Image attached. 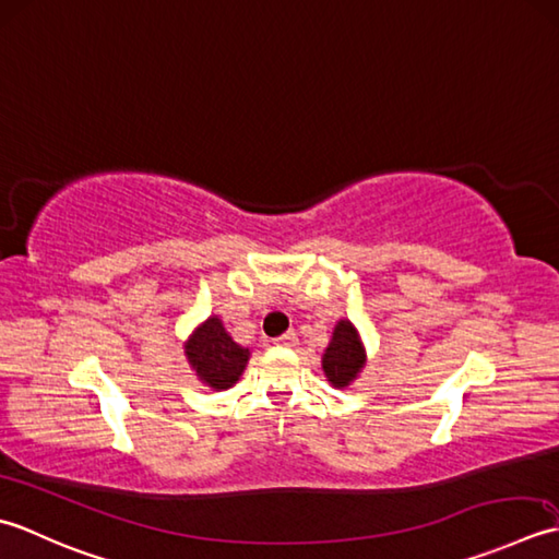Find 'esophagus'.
I'll return each instance as SVG.
<instances>
[{
    "mask_svg": "<svg viewBox=\"0 0 559 559\" xmlns=\"http://www.w3.org/2000/svg\"><path fill=\"white\" fill-rule=\"evenodd\" d=\"M296 343H299V335H296L294 330H289V333L275 337V345H282V347H294Z\"/></svg>",
    "mask_w": 559,
    "mask_h": 559,
    "instance_id": "34e87169",
    "label": "esophagus"
}]
</instances>
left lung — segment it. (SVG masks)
<instances>
[{"label":"left lung","instance_id":"8db88e82","mask_svg":"<svg viewBox=\"0 0 559 559\" xmlns=\"http://www.w3.org/2000/svg\"><path fill=\"white\" fill-rule=\"evenodd\" d=\"M364 367V349L359 345L357 330L352 328L349 321H340L335 333H333V343L328 345L325 355H323V371L328 376V381L343 389Z\"/></svg>","mask_w":559,"mask_h":559}]
</instances>
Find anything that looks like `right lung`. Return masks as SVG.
<instances>
[{
	"mask_svg": "<svg viewBox=\"0 0 559 559\" xmlns=\"http://www.w3.org/2000/svg\"><path fill=\"white\" fill-rule=\"evenodd\" d=\"M188 359L200 379L216 391L231 389L241 376L248 349L236 345L219 318H207L188 343Z\"/></svg>",
	"mask_w": 559,
	"mask_h": 559,
	"instance_id": "1",
	"label": "right lung"
}]
</instances>
